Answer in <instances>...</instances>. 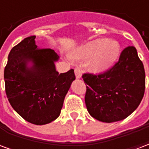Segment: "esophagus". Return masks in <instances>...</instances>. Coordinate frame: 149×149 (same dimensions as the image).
I'll return each mask as SVG.
<instances>
[{
    "label": "esophagus",
    "mask_w": 149,
    "mask_h": 149,
    "mask_svg": "<svg viewBox=\"0 0 149 149\" xmlns=\"http://www.w3.org/2000/svg\"><path fill=\"white\" fill-rule=\"evenodd\" d=\"M75 75H76V78L77 79H80L81 77V74H82V72L79 68H75Z\"/></svg>",
    "instance_id": "34e87169"
}]
</instances>
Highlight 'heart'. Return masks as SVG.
<instances>
[{
	"label": "heart",
	"instance_id": "obj_1",
	"mask_svg": "<svg viewBox=\"0 0 149 149\" xmlns=\"http://www.w3.org/2000/svg\"><path fill=\"white\" fill-rule=\"evenodd\" d=\"M120 53V45L113 40L97 39L75 50L71 58L87 61L88 69L96 74L108 71L115 64Z\"/></svg>",
	"mask_w": 149,
	"mask_h": 149
}]
</instances>
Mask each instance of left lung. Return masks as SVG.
Instances as JSON below:
<instances>
[{
    "mask_svg": "<svg viewBox=\"0 0 149 149\" xmlns=\"http://www.w3.org/2000/svg\"><path fill=\"white\" fill-rule=\"evenodd\" d=\"M85 104L93 118L106 123L124 120L137 109L144 97V65L134 46L126 47L119 61L103 73H84Z\"/></svg>",
    "mask_w": 149,
    "mask_h": 149,
    "instance_id": "1",
    "label": "left lung"
}]
</instances>
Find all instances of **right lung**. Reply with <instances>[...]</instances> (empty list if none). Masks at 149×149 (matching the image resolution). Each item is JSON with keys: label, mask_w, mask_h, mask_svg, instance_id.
<instances>
[{"label": "right lung", "mask_w": 149, "mask_h": 149, "mask_svg": "<svg viewBox=\"0 0 149 149\" xmlns=\"http://www.w3.org/2000/svg\"><path fill=\"white\" fill-rule=\"evenodd\" d=\"M36 36L24 38L9 52L5 68V93L13 109L33 125L58 117L64 100L76 79L74 70L59 73V56L50 49H38ZM30 63L32 66L27 67Z\"/></svg>", "instance_id": "obj_1"}]
</instances>
